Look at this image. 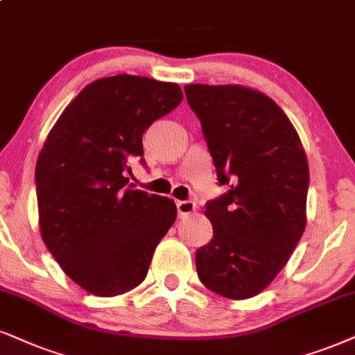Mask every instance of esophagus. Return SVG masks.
Returning a JSON list of instances; mask_svg holds the SVG:
<instances>
[{"mask_svg": "<svg viewBox=\"0 0 355 355\" xmlns=\"http://www.w3.org/2000/svg\"><path fill=\"white\" fill-rule=\"evenodd\" d=\"M196 209V205L193 203L190 200H185V201H177V211H178V218H185L188 214L195 213Z\"/></svg>", "mask_w": 355, "mask_h": 355, "instance_id": "obj_1", "label": "esophagus"}]
</instances>
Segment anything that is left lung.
Segmentation results:
<instances>
[{
    "label": "left lung",
    "instance_id": "8db88e82",
    "mask_svg": "<svg viewBox=\"0 0 355 355\" xmlns=\"http://www.w3.org/2000/svg\"><path fill=\"white\" fill-rule=\"evenodd\" d=\"M219 185L205 214L213 239L196 250L206 288L252 298L288 262L306 226L308 160L293 124L263 93L239 85H187Z\"/></svg>",
    "mask_w": 355,
    "mask_h": 355
}]
</instances>
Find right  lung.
Wrapping results in <instances>:
<instances>
[{"instance_id": "1", "label": "right lung", "mask_w": 355, "mask_h": 355, "mask_svg": "<svg viewBox=\"0 0 355 355\" xmlns=\"http://www.w3.org/2000/svg\"><path fill=\"white\" fill-rule=\"evenodd\" d=\"M177 83L114 75L89 83L49 132L35 165L40 234L58 266L98 297L144 282L177 218L173 200L132 190L142 134L180 105Z\"/></svg>"}]
</instances>
